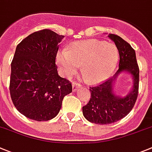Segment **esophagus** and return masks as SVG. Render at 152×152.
Returning a JSON list of instances; mask_svg holds the SVG:
<instances>
[{
	"mask_svg": "<svg viewBox=\"0 0 152 152\" xmlns=\"http://www.w3.org/2000/svg\"><path fill=\"white\" fill-rule=\"evenodd\" d=\"M80 87H81V86H80L79 83H75V82H73V83H72V90H73V92H76L77 89L80 88Z\"/></svg>",
	"mask_w": 152,
	"mask_h": 152,
	"instance_id": "esophagus-1",
	"label": "esophagus"
}]
</instances>
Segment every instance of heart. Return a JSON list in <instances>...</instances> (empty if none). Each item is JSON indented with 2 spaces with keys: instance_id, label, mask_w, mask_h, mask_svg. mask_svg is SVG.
<instances>
[{
  "instance_id": "1",
  "label": "heart",
  "mask_w": 152,
  "mask_h": 152,
  "mask_svg": "<svg viewBox=\"0 0 152 152\" xmlns=\"http://www.w3.org/2000/svg\"><path fill=\"white\" fill-rule=\"evenodd\" d=\"M56 63L65 76H70L81 65L84 78L90 83H99L111 76L118 61L116 46L99 40L72 43L69 50L57 53Z\"/></svg>"
}]
</instances>
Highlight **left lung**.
Masks as SVG:
<instances>
[{
  "label": "left lung",
  "instance_id": "obj_1",
  "mask_svg": "<svg viewBox=\"0 0 152 152\" xmlns=\"http://www.w3.org/2000/svg\"><path fill=\"white\" fill-rule=\"evenodd\" d=\"M108 37L115 43L118 50L119 69L113 77L105 83L90 87L91 98L82 108L84 118L96 124L115 123L126 116L134 106L139 90L140 70L135 50L119 36L109 34ZM124 73L131 75L133 86L126 95L120 96L115 93L113 87L118 76Z\"/></svg>",
  "mask_w": 152,
  "mask_h": 152
}]
</instances>
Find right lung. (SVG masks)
Returning a JSON list of instances; mask_svg holds the SVG:
<instances>
[{
	"label": "right lung",
	"mask_w": 152,
	"mask_h": 152,
	"mask_svg": "<svg viewBox=\"0 0 152 152\" xmlns=\"http://www.w3.org/2000/svg\"><path fill=\"white\" fill-rule=\"evenodd\" d=\"M63 35L49 29L31 34L17 45L11 63L10 92L22 115L37 121L59 112L72 83L58 75L55 59Z\"/></svg>",
	"instance_id": "right-lung-1"
}]
</instances>
